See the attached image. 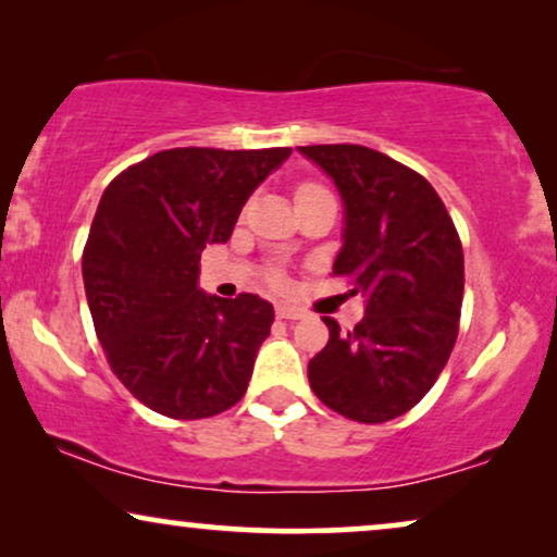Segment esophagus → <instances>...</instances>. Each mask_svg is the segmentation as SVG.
Listing matches in <instances>:
<instances>
[{
  "label": "esophagus",
  "mask_w": 557,
  "mask_h": 557,
  "mask_svg": "<svg viewBox=\"0 0 557 557\" xmlns=\"http://www.w3.org/2000/svg\"><path fill=\"white\" fill-rule=\"evenodd\" d=\"M277 318H285V321H300V318H306V310L280 302V306H277Z\"/></svg>",
  "instance_id": "esophagus-1"
}]
</instances>
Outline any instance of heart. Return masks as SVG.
Segmentation results:
<instances>
[{
	"instance_id": "1",
	"label": "heart",
	"mask_w": 557,
	"mask_h": 557,
	"mask_svg": "<svg viewBox=\"0 0 557 557\" xmlns=\"http://www.w3.org/2000/svg\"><path fill=\"white\" fill-rule=\"evenodd\" d=\"M310 190H321V188H318V185H313V183H306V185H300V188H298V196H300V193H310Z\"/></svg>"
}]
</instances>
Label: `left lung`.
Returning a JSON list of instances; mask_svg holds the SVG:
<instances>
[{
    "instance_id": "8db88e82",
    "label": "left lung",
    "mask_w": 557,
    "mask_h": 557,
    "mask_svg": "<svg viewBox=\"0 0 557 557\" xmlns=\"http://www.w3.org/2000/svg\"><path fill=\"white\" fill-rule=\"evenodd\" d=\"M344 201V247L333 274L354 277L364 318L308 364L310 389L356 422L405 414L433 387L458 336L463 249L454 219L425 177L361 145L298 147Z\"/></svg>"
}]
</instances>
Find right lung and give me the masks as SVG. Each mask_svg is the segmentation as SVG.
I'll return each mask as SVG.
<instances>
[{
  "label": "right lung",
  "mask_w": 557,
  "mask_h": 557,
  "mask_svg": "<svg viewBox=\"0 0 557 557\" xmlns=\"http://www.w3.org/2000/svg\"><path fill=\"white\" fill-rule=\"evenodd\" d=\"M290 147H175L119 173L84 249L94 329L119 382L175 420L211 418L247 392L274 308L198 287L206 244H224L259 183Z\"/></svg>",
  "instance_id": "obj_1"
}]
</instances>
